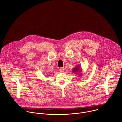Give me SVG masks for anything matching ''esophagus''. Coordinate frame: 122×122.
I'll use <instances>...</instances> for the list:
<instances>
[{
	"mask_svg": "<svg viewBox=\"0 0 122 122\" xmlns=\"http://www.w3.org/2000/svg\"><path fill=\"white\" fill-rule=\"evenodd\" d=\"M65 71V69L64 67H61L59 68V71L61 72H63Z\"/></svg>",
	"mask_w": 122,
	"mask_h": 122,
	"instance_id": "obj_1",
	"label": "esophagus"
}]
</instances>
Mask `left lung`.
Returning a JSON list of instances; mask_svg holds the SVG:
<instances>
[{"instance_id": "left-lung-1", "label": "left lung", "mask_w": 122, "mask_h": 122, "mask_svg": "<svg viewBox=\"0 0 122 122\" xmlns=\"http://www.w3.org/2000/svg\"><path fill=\"white\" fill-rule=\"evenodd\" d=\"M82 71V69L81 68V66H75L74 68H73L72 72L74 73L75 74H76L79 77L81 78V76H82L81 72Z\"/></svg>"}]
</instances>
